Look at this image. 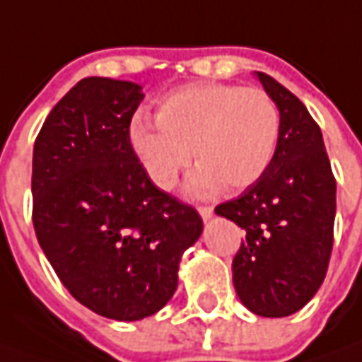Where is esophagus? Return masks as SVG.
Instances as JSON below:
<instances>
[{
	"label": "esophagus",
	"instance_id": "obj_1",
	"mask_svg": "<svg viewBox=\"0 0 362 362\" xmlns=\"http://www.w3.org/2000/svg\"><path fill=\"white\" fill-rule=\"evenodd\" d=\"M198 212H200V216L204 220H210L214 214V208L212 206H198Z\"/></svg>",
	"mask_w": 362,
	"mask_h": 362
}]
</instances>
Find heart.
Masks as SVG:
<instances>
[{"label":"heart","instance_id":"b5f03b06","mask_svg":"<svg viewBox=\"0 0 362 362\" xmlns=\"http://www.w3.org/2000/svg\"><path fill=\"white\" fill-rule=\"evenodd\" d=\"M154 119L130 124L132 154L158 188L172 190L196 152L202 164L190 180L194 194L255 184L274 160L281 124L264 88L222 83L174 90L160 98Z\"/></svg>","mask_w":362,"mask_h":362}]
</instances>
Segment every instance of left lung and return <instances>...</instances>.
I'll return each mask as SVG.
<instances>
[{
	"label": "left lung",
	"instance_id": "obj_1",
	"mask_svg": "<svg viewBox=\"0 0 362 362\" xmlns=\"http://www.w3.org/2000/svg\"><path fill=\"white\" fill-rule=\"evenodd\" d=\"M279 109V140L259 180L216 206L245 232L232 262L235 293L252 313L287 317L311 301L327 275L337 182L323 134L305 105L257 73Z\"/></svg>",
	"mask_w": 362,
	"mask_h": 362
}]
</instances>
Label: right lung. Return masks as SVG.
Segmentation results:
<instances>
[{
  "label": "right lung",
  "instance_id": "add662e5",
  "mask_svg": "<svg viewBox=\"0 0 362 362\" xmlns=\"http://www.w3.org/2000/svg\"><path fill=\"white\" fill-rule=\"evenodd\" d=\"M144 98L130 81L87 77L49 112L33 146V228L78 303L117 321L154 315L178 285L200 214L160 190L132 154Z\"/></svg>",
  "mask_w": 362,
  "mask_h": 362
}]
</instances>
